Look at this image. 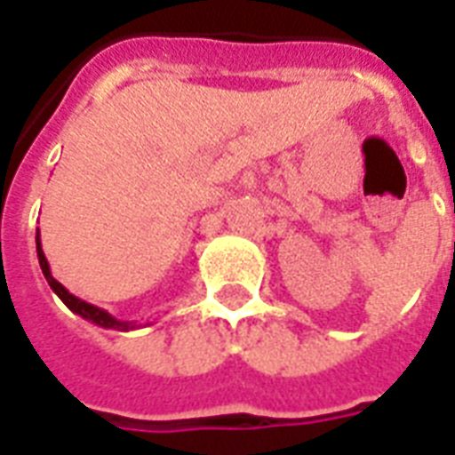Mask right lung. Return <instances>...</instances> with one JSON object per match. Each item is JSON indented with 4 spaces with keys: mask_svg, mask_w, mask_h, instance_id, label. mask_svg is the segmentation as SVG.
<instances>
[{
    "mask_svg": "<svg viewBox=\"0 0 455 455\" xmlns=\"http://www.w3.org/2000/svg\"><path fill=\"white\" fill-rule=\"evenodd\" d=\"M36 251H38V262H40V270H43V275H45V279H48L50 289L55 291L62 301H65V306L69 308V311H74L76 315H82V318H86L89 323H96L99 328H108V331H120V332H127V331H134L137 325L130 321H117L116 315H110L108 311H103V308H99V306L89 304V301H84V299H79V296L69 294L60 282H57L55 277H52V272H50V265H48V258H45V253H43V245H40V231L38 236H36ZM147 325H151V323H147Z\"/></svg>",
    "mask_w": 455,
    "mask_h": 455,
    "instance_id": "1",
    "label": "right lung"
}]
</instances>
